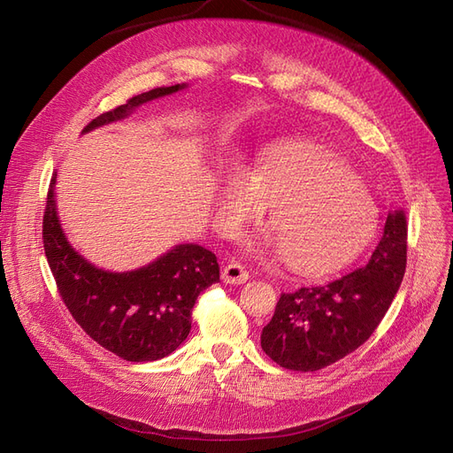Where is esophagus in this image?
Masks as SVG:
<instances>
[{"label":"esophagus","instance_id":"1","mask_svg":"<svg viewBox=\"0 0 453 453\" xmlns=\"http://www.w3.org/2000/svg\"><path fill=\"white\" fill-rule=\"evenodd\" d=\"M221 278L225 283H232V285H240L245 283L250 280V272L245 268L242 263H228L223 272H221Z\"/></svg>","mask_w":453,"mask_h":453}]
</instances>
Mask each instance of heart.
<instances>
[{"mask_svg":"<svg viewBox=\"0 0 453 453\" xmlns=\"http://www.w3.org/2000/svg\"><path fill=\"white\" fill-rule=\"evenodd\" d=\"M268 205L272 234L257 250L298 273L338 270L372 240L378 210L351 164L333 150L287 143L265 150L251 173L228 172L219 187V213L228 236L258 221Z\"/></svg>","mask_w":453,"mask_h":453,"instance_id":"b5f03b06","label":"heart"}]
</instances>
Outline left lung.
<instances>
[{
    "instance_id": "1",
    "label": "left lung",
    "mask_w": 453,
    "mask_h": 453,
    "mask_svg": "<svg viewBox=\"0 0 453 453\" xmlns=\"http://www.w3.org/2000/svg\"><path fill=\"white\" fill-rule=\"evenodd\" d=\"M406 217L388 215L368 263L323 285L281 293L260 334L268 357L283 368L315 372L363 346L399 291L406 270Z\"/></svg>"
}]
</instances>
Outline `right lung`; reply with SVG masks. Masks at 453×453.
Returning <instances> with one entry per match:
<instances>
[{"label":"right lung","mask_w":453,"mask_h":453,"mask_svg":"<svg viewBox=\"0 0 453 453\" xmlns=\"http://www.w3.org/2000/svg\"><path fill=\"white\" fill-rule=\"evenodd\" d=\"M158 87L92 119L83 132L125 119L134 107L181 90ZM52 175L43 215V248L62 303L102 348L132 363L166 357L190 333L198 295L219 281L217 257L196 243L175 245L155 263L113 273L87 263L67 243L58 223Z\"/></svg>","instance_id":"1"}]
</instances>
